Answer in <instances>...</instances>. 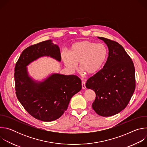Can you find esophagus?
<instances>
[{
    "label": "esophagus",
    "instance_id": "esophagus-1",
    "mask_svg": "<svg viewBox=\"0 0 147 147\" xmlns=\"http://www.w3.org/2000/svg\"><path fill=\"white\" fill-rule=\"evenodd\" d=\"M81 86H82V89H86V82L84 81H82L81 82Z\"/></svg>",
    "mask_w": 147,
    "mask_h": 147
}]
</instances>
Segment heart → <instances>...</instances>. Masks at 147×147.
<instances>
[{
    "instance_id": "obj_1",
    "label": "heart",
    "mask_w": 147,
    "mask_h": 147,
    "mask_svg": "<svg viewBox=\"0 0 147 147\" xmlns=\"http://www.w3.org/2000/svg\"><path fill=\"white\" fill-rule=\"evenodd\" d=\"M61 56L65 66L70 71H76L79 63L83 73L93 76L97 74L105 64L108 51L102 44L85 40L73 44L69 53L63 52Z\"/></svg>"
}]
</instances>
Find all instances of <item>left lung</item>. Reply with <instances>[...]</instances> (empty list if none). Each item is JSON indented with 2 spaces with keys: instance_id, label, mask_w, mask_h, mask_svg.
<instances>
[{
  "instance_id": "left-lung-1",
  "label": "left lung",
  "mask_w": 147,
  "mask_h": 147,
  "mask_svg": "<svg viewBox=\"0 0 147 147\" xmlns=\"http://www.w3.org/2000/svg\"><path fill=\"white\" fill-rule=\"evenodd\" d=\"M98 38L108 46L109 56L103 69L88 79L86 86L96 94L93 109L98 115L108 117L119 113L128 105L136 88L135 68L121 45Z\"/></svg>"
}]
</instances>
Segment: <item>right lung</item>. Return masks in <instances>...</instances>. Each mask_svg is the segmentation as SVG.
Listing matches in <instances>:
<instances>
[{
  "mask_svg": "<svg viewBox=\"0 0 147 147\" xmlns=\"http://www.w3.org/2000/svg\"><path fill=\"white\" fill-rule=\"evenodd\" d=\"M49 56L61 61L60 49L51 39L31 45L21 54L14 69L16 94L19 102L34 117L51 121L67 110L72 96L82 88L75 75L53 73L43 81L30 76L27 66L38 59Z\"/></svg>",
  "mask_w": 147,
  "mask_h": 147,
  "instance_id": "add662e5",
  "label": "right lung"
}]
</instances>
